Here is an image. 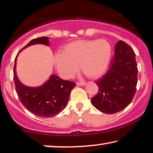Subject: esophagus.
<instances>
[{
    "label": "esophagus",
    "instance_id": "34e87169",
    "mask_svg": "<svg viewBox=\"0 0 153 153\" xmlns=\"http://www.w3.org/2000/svg\"><path fill=\"white\" fill-rule=\"evenodd\" d=\"M85 82L83 81H80V82H76V85H85Z\"/></svg>",
    "mask_w": 153,
    "mask_h": 153
}]
</instances>
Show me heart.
<instances>
[{
	"label": "heart",
	"instance_id": "obj_1",
	"mask_svg": "<svg viewBox=\"0 0 153 153\" xmlns=\"http://www.w3.org/2000/svg\"><path fill=\"white\" fill-rule=\"evenodd\" d=\"M111 53V45L105 39L76 40L66 44L63 52L56 54L55 63L64 78L71 77L79 65L86 76L95 79L105 71Z\"/></svg>",
	"mask_w": 153,
	"mask_h": 153
}]
</instances>
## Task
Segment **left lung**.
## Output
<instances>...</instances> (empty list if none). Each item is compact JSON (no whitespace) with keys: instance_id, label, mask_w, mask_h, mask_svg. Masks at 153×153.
I'll list each match as a JSON object with an SVG mask.
<instances>
[{"instance_id":"obj_1","label":"left lung","mask_w":153,"mask_h":153,"mask_svg":"<svg viewBox=\"0 0 153 153\" xmlns=\"http://www.w3.org/2000/svg\"><path fill=\"white\" fill-rule=\"evenodd\" d=\"M137 72L133 50L126 42L119 41L108 72L95 82L99 90L91 99L92 105L105 114H114L124 109L135 94Z\"/></svg>"}]
</instances>
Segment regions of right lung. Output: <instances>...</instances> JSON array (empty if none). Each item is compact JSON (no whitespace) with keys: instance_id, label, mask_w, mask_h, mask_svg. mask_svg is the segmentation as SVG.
Here are the masks:
<instances>
[{"instance_id":"1","label":"right lung","mask_w":153,"mask_h":153,"mask_svg":"<svg viewBox=\"0 0 153 153\" xmlns=\"http://www.w3.org/2000/svg\"><path fill=\"white\" fill-rule=\"evenodd\" d=\"M49 45L46 36L39 37L28 43L24 48L34 44ZM23 49H21L22 50ZM18 54L15 58L14 81L19 100L26 109L36 116L52 117L61 112L67 105L70 92L76 85L74 82L63 80L53 74L45 84L39 88H29L18 79L16 66Z\"/></svg>"}]
</instances>
